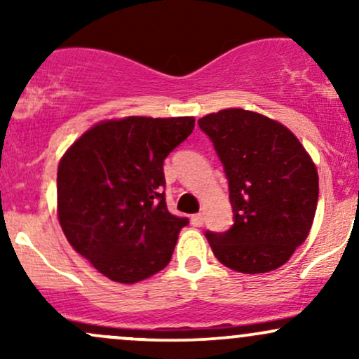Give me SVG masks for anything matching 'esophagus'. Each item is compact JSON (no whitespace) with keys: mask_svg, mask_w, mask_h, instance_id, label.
Returning <instances> with one entry per match:
<instances>
[{"mask_svg":"<svg viewBox=\"0 0 359 359\" xmlns=\"http://www.w3.org/2000/svg\"><path fill=\"white\" fill-rule=\"evenodd\" d=\"M191 222H192V226H196V228H201V226L204 224V216L203 214H194V216L191 217Z\"/></svg>","mask_w":359,"mask_h":359,"instance_id":"esophagus-1","label":"esophagus"}]
</instances>
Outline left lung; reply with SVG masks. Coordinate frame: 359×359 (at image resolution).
Segmentation results:
<instances>
[{
	"label": "left lung",
	"instance_id": "8db88e82",
	"mask_svg": "<svg viewBox=\"0 0 359 359\" xmlns=\"http://www.w3.org/2000/svg\"><path fill=\"white\" fill-rule=\"evenodd\" d=\"M224 167L233 226L205 231L214 257L241 273H265L306 241L319 199V177L297 137L278 121L241 108L197 121Z\"/></svg>",
	"mask_w": 359,
	"mask_h": 359
}]
</instances>
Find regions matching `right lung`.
<instances>
[{"label": "right lung", "mask_w": 359, "mask_h": 359, "mask_svg": "<svg viewBox=\"0 0 359 359\" xmlns=\"http://www.w3.org/2000/svg\"><path fill=\"white\" fill-rule=\"evenodd\" d=\"M194 125L192 116L101 121L62 156L57 172L62 231L104 277L137 283L170 262L189 219L168 212L163 160Z\"/></svg>", "instance_id": "1"}]
</instances>
